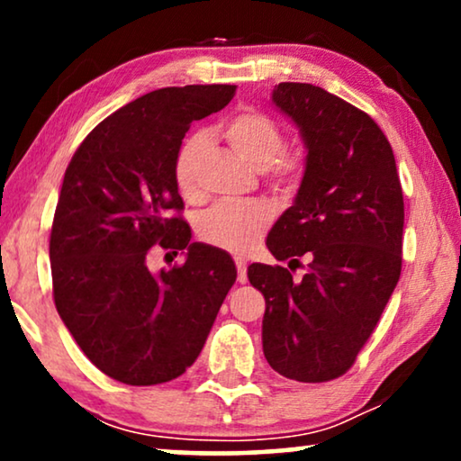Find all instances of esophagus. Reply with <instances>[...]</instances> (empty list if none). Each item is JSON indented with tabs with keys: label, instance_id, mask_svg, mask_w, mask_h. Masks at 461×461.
I'll return each mask as SVG.
<instances>
[{
	"label": "esophagus",
	"instance_id": "esophagus-1",
	"mask_svg": "<svg viewBox=\"0 0 461 461\" xmlns=\"http://www.w3.org/2000/svg\"><path fill=\"white\" fill-rule=\"evenodd\" d=\"M235 264H237V281L239 283H248V262H245V258L237 256Z\"/></svg>",
	"mask_w": 461,
	"mask_h": 461
}]
</instances>
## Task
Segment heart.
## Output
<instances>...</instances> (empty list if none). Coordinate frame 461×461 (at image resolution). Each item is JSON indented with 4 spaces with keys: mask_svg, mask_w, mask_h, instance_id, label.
<instances>
[{
    "mask_svg": "<svg viewBox=\"0 0 461 461\" xmlns=\"http://www.w3.org/2000/svg\"><path fill=\"white\" fill-rule=\"evenodd\" d=\"M222 134L232 150L258 169H264L275 185H294L302 161L298 155L285 153L283 128L273 117L258 111H239L222 125ZM210 149L205 134L186 136L176 150L174 180L186 199L199 197L201 161ZM270 224V212L262 203H218L199 220V237L220 249L248 254L260 241Z\"/></svg>",
    "mask_w": 461,
    "mask_h": 461,
    "instance_id": "b5f03b06",
    "label": "heart"
}]
</instances>
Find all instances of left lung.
Returning <instances> with one entry per match:
<instances>
[{"instance_id": "1", "label": "left lung", "mask_w": 461, "mask_h": 461, "mask_svg": "<svg viewBox=\"0 0 461 461\" xmlns=\"http://www.w3.org/2000/svg\"><path fill=\"white\" fill-rule=\"evenodd\" d=\"M273 104L300 130L304 178L267 248L276 260H312L295 282L288 268L251 264L267 300L262 348L295 382H330L352 367L396 283L405 205L388 138L374 119L312 84L275 86Z\"/></svg>"}]
</instances>
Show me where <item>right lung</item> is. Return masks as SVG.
Here are the masks:
<instances>
[{
    "instance_id": "obj_1",
    "label": "right lung",
    "mask_w": 461,
    "mask_h": 461,
    "mask_svg": "<svg viewBox=\"0 0 461 461\" xmlns=\"http://www.w3.org/2000/svg\"><path fill=\"white\" fill-rule=\"evenodd\" d=\"M235 86L161 87L94 128L68 163L50 262L54 304L96 367L130 386L185 374L203 348L237 279L232 258L193 243L174 180L176 150L193 122L218 113ZM153 247L186 250L153 276Z\"/></svg>"
}]
</instances>
